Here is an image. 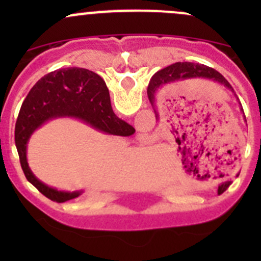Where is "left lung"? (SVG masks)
I'll use <instances>...</instances> for the list:
<instances>
[{"mask_svg": "<svg viewBox=\"0 0 261 261\" xmlns=\"http://www.w3.org/2000/svg\"><path fill=\"white\" fill-rule=\"evenodd\" d=\"M188 78H204V80L216 82V83L221 84V86L232 91L231 84L225 80L222 74H220L213 68H210L203 64H194V63L189 62H178L164 68V69H160L159 72H156L151 77L149 87H147V96H149L151 105H154L155 94H156L159 89H162L164 86H168V84H172L174 82L181 80H188ZM241 111L244 112L243 107H241ZM244 118L246 121L245 115ZM228 184H230V181H226L225 187H227Z\"/></svg>", "mask_w": 261, "mask_h": 261, "instance_id": "1", "label": "left lung"}]
</instances>
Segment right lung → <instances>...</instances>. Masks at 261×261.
Segmentation results:
<instances>
[{"instance_id":"add662e5","label":"right lung","mask_w":261,"mask_h":261,"mask_svg":"<svg viewBox=\"0 0 261 261\" xmlns=\"http://www.w3.org/2000/svg\"><path fill=\"white\" fill-rule=\"evenodd\" d=\"M57 117L78 118L111 135L130 136L135 128L114 114L109 88L97 73L84 68H65L50 72L36 82L21 106L15 144L26 179L49 199L62 203L77 198L83 191H58L46 186L33 174L26 158L29 139L34 131Z\"/></svg>"}]
</instances>
